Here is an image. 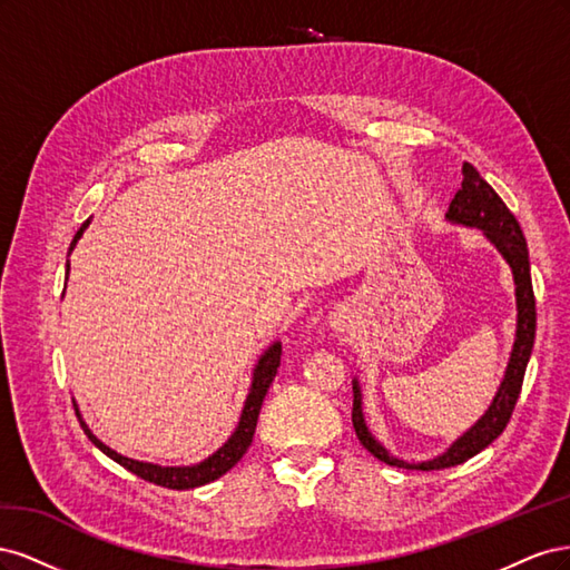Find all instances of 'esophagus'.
Listing matches in <instances>:
<instances>
[{
    "mask_svg": "<svg viewBox=\"0 0 570 570\" xmlns=\"http://www.w3.org/2000/svg\"><path fill=\"white\" fill-rule=\"evenodd\" d=\"M350 323H352V316L347 314V308H342V312H335V314H333V321H331V325L335 327L337 333L350 331Z\"/></svg>",
    "mask_w": 570,
    "mask_h": 570,
    "instance_id": "obj_1",
    "label": "esophagus"
}]
</instances>
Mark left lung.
Instances as JSON below:
<instances>
[{
	"mask_svg": "<svg viewBox=\"0 0 570 570\" xmlns=\"http://www.w3.org/2000/svg\"><path fill=\"white\" fill-rule=\"evenodd\" d=\"M461 170H463V180H461L459 193L450 204V212H446V220L459 223V226H465V228L482 230L490 243L497 247V252L507 258V264L513 273V283H515V308H519V316H515V340H513V350L509 356L504 381L499 385L490 409L482 413L475 425L465 430L450 450L430 461L409 463V461L396 459L373 438V433L364 421V409H361V387H358V381H354L352 423L356 430V438L375 459L396 465V469H416V471L450 469V465L469 461L471 456L485 450L488 444H492L499 435H502L513 413L515 400H519L521 394L525 366L530 361L532 342H534V295H532L528 245H525L523 230L519 226V220H515V216L507 209L502 197H499L494 189L480 178V174L471 164H463Z\"/></svg>",
	"mask_w": 570,
	"mask_h": 570,
	"instance_id": "left-lung-1",
	"label": "left lung"
}]
</instances>
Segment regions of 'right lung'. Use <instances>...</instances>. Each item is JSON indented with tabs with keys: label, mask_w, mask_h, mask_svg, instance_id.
Listing matches in <instances>:
<instances>
[{
	"label": "right lung",
	"mask_w": 570,
	"mask_h": 570,
	"mask_svg": "<svg viewBox=\"0 0 570 570\" xmlns=\"http://www.w3.org/2000/svg\"><path fill=\"white\" fill-rule=\"evenodd\" d=\"M90 226V220H85L80 230L76 233L73 243H71V249L73 252L76 243L80 239V235L85 233V228ZM68 271H71V264H66V281H68ZM281 354H283V344L281 342H273L271 347L262 354V358H258V364L254 366V373H252V387H249V394H247V402H245V409H243V416H239V423L235 428V433L228 438V442L220 446L218 452H214L209 459H204L195 465H157V463H147V461H135V459H128L124 454H118L114 450H109V446L97 440L90 428L85 425V421L80 419V411L76 406V416L80 419V428L85 430V435L90 438V442L95 446H99L101 452H105L109 459H114L116 463L124 465V469H128L130 473H135L137 478H142L147 482H154V485H161V488H168V490H193V488H199V485H206V482H212L216 478H220L223 473H228L233 465L245 456V452L249 450L252 444V438H254V430H256V421H258V411H262V404H264V396L273 383L275 373H278V366H281Z\"/></svg>",
	"instance_id": "obj_1"
}]
</instances>
